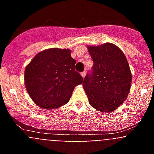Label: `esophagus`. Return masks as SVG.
Returning a JSON list of instances; mask_svg holds the SVG:
<instances>
[{
    "mask_svg": "<svg viewBox=\"0 0 154 154\" xmlns=\"http://www.w3.org/2000/svg\"><path fill=\"white\" fill-rule=\"evenodd\" d=\"M85 73H86V72H85V71H83V72H81V75L82 76V77H85Z\"/></svg>",
    "mask_w": 154,
    "mask_h": 154,
    "instance_id": "1",
    "label": "esophagus"
}]
</instances>
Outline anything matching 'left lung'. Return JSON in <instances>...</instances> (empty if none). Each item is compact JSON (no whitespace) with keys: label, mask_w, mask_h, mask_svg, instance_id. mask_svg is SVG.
Instances as JSON below:
<instances>
[{"label":"left lung","mask_w":154,"mask_h":154,"mask_svg":"<svg viewBox=\"0 0 154 154\" xmlns=\"http://www.w3.org/2000/svg\"><path fill=\"white\" fill-rule=\"evenodd\" d=\"M88 48L93 66L82 85L89 103L100 112H112L130 92L132 75L127 59L123 51L111 43Z\"/></svg>","instance_id":"left-lung-1"}]
</instances>
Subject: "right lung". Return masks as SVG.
Instances as JSON below:
<instances>
[{"label":"right lung","instance_id":"1","mask_svg":"<svg viewBox=\"0 0 154 154\" xmlns=\"http://www.w3.org/2000/svg\"><path fill=\"white\" fill-rule=\"evenodd\" d=\"M76 61L69 49L53 48L38 53L24 72L30 97L41 108L52 109L69 101L74 88L83 79L75 70Z\"/></svg>","mask_w":154,"mask_h":154}]
</instances>
